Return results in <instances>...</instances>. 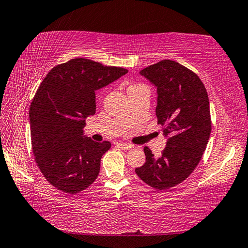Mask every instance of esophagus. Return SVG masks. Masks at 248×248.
Wrapping results in <instances>:
<instances>
[{
	"instance_id": "obj_1",
	"label": "esophagus",
	"mask_w": 248,
	"mask_h": 248,
	"mask_svg": "<svg viewBox=\"0 0 248 248\" xmlns=\"http://www.w3.org/2000/svg\"><path fill=\"white\" fill-rule=\"evenodd\" d=\"M117 145L119 146V148L124 149V150H130L133 148V145L131 144H125V143H117Z\"/></svg>"
}]
</instances>
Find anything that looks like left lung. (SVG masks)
Here are the masks:
<instances>
[{
  "mask_svg": "<svg viewBox=\"0 0 248 248\" xmlns=\"http://www.w3.org/2000/svg\"><path fill=\"white\" fill-rule=\"evenodd\" d=\"M140 75L156 88L155 115L167 141L157 159L145 147L146 162L135 172L162 191L186 180L202 159L211 133L209 98L196 73L177 62L161 61Z\"/></svg>",
  "mask_w": 248,
  "mask_h": 248,
  "instance_id": "left-lung-1",
  "label": "left lung"
}]
</instances>
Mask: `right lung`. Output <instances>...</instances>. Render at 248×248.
Returning a JSON list of instances; mask_svg holds the SVG:
<instances>
[{"instance_id": "right-lung-1", "label": "right lung", "mask_w": 248, "mask_h": 248, "mask_svg": "<svg viewBox=\"0 0 248 248\" xmlns=\"http://www.w3.org/2000/svg\"><path fill=\"white\" fill-rule=\"evenodd\" d=\"M128 72L86 59H73L52 68L30 108L35 161L52 186L77 194L96 180L109 141L84 135L85 119L96 113V91Z\"/></svg>"}]
</instances>
